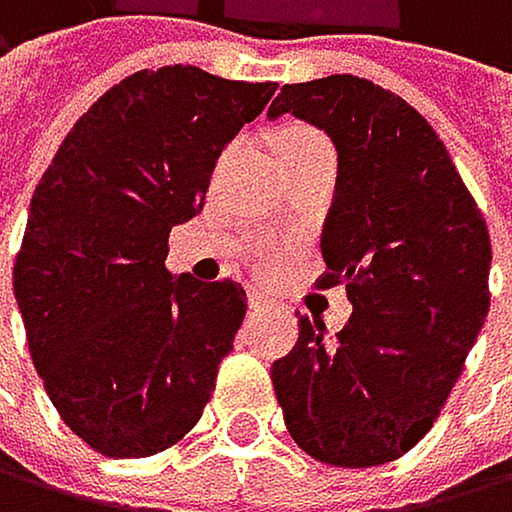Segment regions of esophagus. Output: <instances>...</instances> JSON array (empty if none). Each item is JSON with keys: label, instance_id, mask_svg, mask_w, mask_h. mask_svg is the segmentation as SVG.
<instances>
[{"label": "esophagus", "instance_id": "esophagus-1", "mask_svg": "<svg viewBox=\"0 0 512 512\" xmlns=\"http://www.w3.org/2000/svg\"><path fill=\"white\" fill-rule=\"evenodd\" d=\"M248 305H251L254 311H258V308H264V305H267V299H264L261 292H248Z\"/></svg>", "mask_w": 512, "mask_h": 512}]
</instances>
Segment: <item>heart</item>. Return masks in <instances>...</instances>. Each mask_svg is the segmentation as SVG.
<instances>
[{
	"mask_svg": "<svg viewBox=\"0 0 512 512\" xmlns=\"http://www.w3.org/2000/svg\"><path fill=\"white\" fill-rule=\"evenodd\" d=\"M318 138H321L318 131H311L305 125H292V128H286L283 135H280L277 147H292V144H305V141H318ZM261 264H267V254H261Z\"/></svg>",
	"mask_w": 512,
	"mask_h": 512,
	"instance_id": "obj_1",
	"label": "heart"
}]
</instances>
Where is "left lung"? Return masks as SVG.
I'll return each instance as SVG.
<instances>
[{
    "mask_svg": "<svg viewBox=\"0 0 512 512\" xmlns=\"http://www.w3.org/2000/svg\"><path fill=\"white\" fill-rule=\"evenodd\" d=\"M292 112L336 144L321 232V289L346 286L352 318L330 343L299 318L270 381L292 441L327 466L368 469L431 431L488 318L491 239L425 116L355 75L283 84L267 116Z\"/></svg>",
    "mask_w": 512,
    "mask_h": 512,
    "instance_id": "8db88e82",
    "label": "left lung"
}]
</instances>
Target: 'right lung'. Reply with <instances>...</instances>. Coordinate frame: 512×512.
Instances as JSON below:
<instances>
[{"label": "right lung", "mask_w": 512, "mask_h": 512, "mask_svg": "<svg viewBox=\"0 0 512 512\" xmlns=\"http://www.w3.org/2000/svg\"><path fill=\"white\" fill-rule=\"evenodd\" d=\"M273 90L194 65L135 71L43 172L12 286L49 400L90 450L163 453L210 403L245 289L172 277L169 232L201 213L217 157Z\"/></svg>", "instance_id": "obj_1"}]
</instances>
